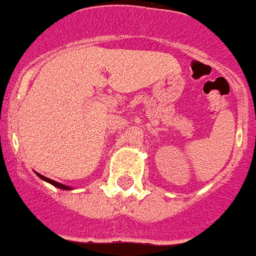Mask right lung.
<instances>
[{
	"label": "right lung",
	"instance_id": "right-lung-1",
	"mask_svg": "<svg viewBox=\"0 0 256 256\" xmlns=\"http://www.w3.org/2000/svg\"><path fill=\"white\" fill-rule=\"evenodd\" d=\"M37 176H38V177H40V178H42V180H44V181H46V182H50V184L54 185V186H56V188L66 189V190H68V189H71V188H70V186H66V185L60 184V182H56V181L50 180V178H48V177H44V176H42V174H38V173H37Z\"/></svg>",
	"mask_w": 256,
	"mask_h": 256
}]
</instances>
